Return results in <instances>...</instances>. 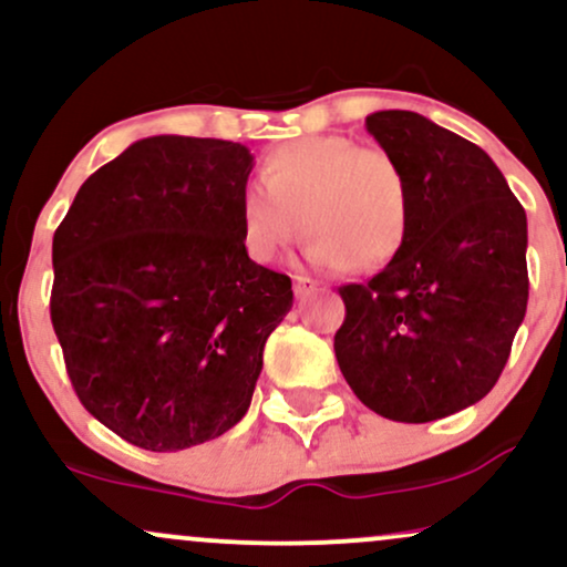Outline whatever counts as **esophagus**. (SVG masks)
Wrapping results in <instances>:
<instances>
[{"instance_id": "obj_1", "label": "esophagus", "mask_w": 567, "mask_h": 567, "mask_svg": "<svg viewBox=\"0 0 567 567\" xmlns=\"http://www.w3.org/2000/svg\"><path fill=\"white\" fill-rule=\"evenodd\" d=\"M292 290H296L298 298H306V296H311V292L320 290V285H317L315 279H309V277H296V279H292Z\"/></svg>"}]
</instances>
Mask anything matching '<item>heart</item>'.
<instances>
[{
  "mask_svg": "<svg viewBox=\"0 0 567 567\" xmlns=\"http://www.w3.org/2000/svg\"><path fill=\"white\" fill-rule=\"evenodd\" d=\"M261 181L239 192V231L252 261H277L301 229L315 234L306 256L322 271L375 269L405 243L408 184L383 148L309 135L266 154Z\"/></svg>",
  "mask_w": 567,
  "mask_h": 567,
  "instance_id": "1",
  "label": "heart"
}]
</instances>
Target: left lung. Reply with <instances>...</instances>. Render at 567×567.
<instances>
[{"mask_svg": "<svg viewBox=\"0 0 567 567\" xmlns=\"http://www.w3.org/2000/svg\"><path fill=\"white\" fill-rule=\"evenodd\" d=\"M368 133L408 184L400 252L343 285L336 360L351 392L392 421L426 424L496 386L528 309V218L480 146L415 112H375Z\"/></svg>", "mask_w": 567, "mask_h": 567, "instance_id": "left-lung-1", "label": "left lung"}]
</instances>
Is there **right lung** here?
<instances>
[{"label":"right lung","instance_id":"right-lung-1","mask_svg":"<svg viewBox=\"0 0 567 567\" xmlns=\"http://www.w3.org/2000/svg\"><path fill=\"white\" fill-rule=\"evenodd\" d=\"M243 143L135 141L84 181L53 237L50 317L90 413L143 451L216 440L243 421L290 277L250 261Z\"/></svg>","mask_w":567,"mask_h":567}]
</instances>
